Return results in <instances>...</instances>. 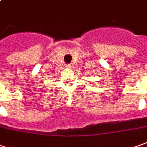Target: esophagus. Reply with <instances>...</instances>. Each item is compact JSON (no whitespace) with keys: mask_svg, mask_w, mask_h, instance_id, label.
<instances>
[{"mask_svg":"<svg viewBox=\"0 0 147 147\" xmlns=\"http://www.w3.org/2000/svg\"><path fill=\"white\" fill-rule=\"evenodd\" d=\"M73 66H74V65H73V64H67L66 65H65V67H66V68H69V69H70V68H72Z\"/></svg>","mask_w":147,"mask_h":147,"instance_id":"obj_1","label":"esophagus"}]
</instances>
